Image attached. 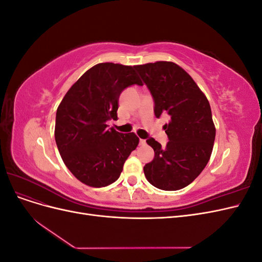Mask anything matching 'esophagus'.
Listing matches in <instances>:
<instances>
[{
  "mask_svg": "<svg viewBox=\"0 0 262 262\" xmlns=\"http://www.w3.org/2000/svg\"><path fill=\"white\" fill-rule=\"evenodd\" d=\"M145 144H146L145 140H143V139H140V145H145Z\"/></svg>",
  "mask_w": 262,
  "mask_h": 262,
  "instance_id": "34e87169",
  "label": "esophagus"
}]
</instances>
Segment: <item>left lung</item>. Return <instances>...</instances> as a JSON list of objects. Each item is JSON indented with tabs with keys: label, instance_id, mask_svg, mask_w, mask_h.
I'll return each instance as SVG.
<instances>
[{
	"label": "left lung",
	"instance_id": "left-lung-1",
	"mask_svg": "<svg viewBox=\"0 0 262 262\" xmlns=\"http://www.w3.org/2000/svg\"><path fill=\"white\" fill-rule=\"evenodd\" d=\"M134 69L152 95L156 118L170 117L164 125L169 140L166 146L153 138L146 140L155 155L144 166V175L150 185L166 191L185 188L200 175L213 149L215 126L209 100L176 63L158 61Z\"/></svg>",
	"mask_w": 262,
	"mask_h": 262
}]
</instances>
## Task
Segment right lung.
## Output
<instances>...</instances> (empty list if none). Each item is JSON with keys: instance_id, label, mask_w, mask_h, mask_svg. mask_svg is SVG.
<instances>
[{"instance_id": "right-lung-1", "label": "right lung", "mask_w": 262, "mask_h": 262, "mask_svg": "<svg viewBox=\"0 0 262 262\" xmlns=\"http://www.w3.org/2000/svg\"><path fill=\"white\" fill-rule=\"evenodd\" d=\"M134 84L142 85L134 67L99 63L78 78L58 107L55 143L69 170L87 186L115 182L139 144L133 132L120 133L106 124L117 120L120 94Z\"/></svg>"}]
</instances>
